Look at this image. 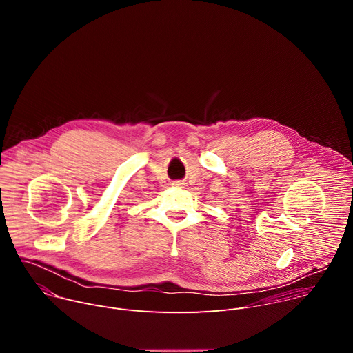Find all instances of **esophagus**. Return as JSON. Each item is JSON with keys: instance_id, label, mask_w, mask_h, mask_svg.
Masks as SVG:
<instances>
[{"instance_id": "obj_1", "label": "esophagus", "mask_w": 353, "mask_h": 353, "mask_svg": "<svg viewBox=\"0 0 353 353\" xmlns=\"http://www.w3.org/2000/svg\"><path fill=\"white\" fill-rule=\"evenodd\" d=\"M174 185H180V183H179V181H174Z\"/></svg>"}]
</instances>
